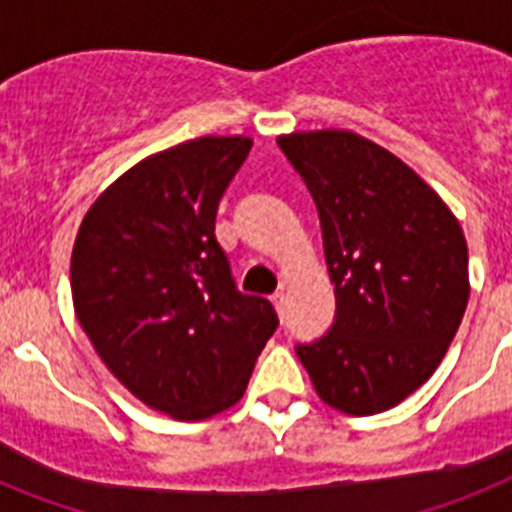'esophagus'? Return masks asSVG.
Instances as JSON below:
<instances>
[{"mask_svg": "<svg viewBox=\"0 0 512 512\" xmlns=\"http://www.w3.org/2000/svg\"><path fill=\"white\" fill-rule=\"evenodd\" d=\"M270 302L276 305V310H281V307H284V292L273 294V297H270Z\"/></svg>", "mask_w": 512, "mask_h": 512, "instance_id": "obj_1", "label": "esophagus"}]
</instances>
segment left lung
<instances>
[{"instance_id": "left-lung-1", "label": "left lung", "mask_w": 512, "mask_h": 512, "mask_svg": "<svg viewBox=\"0 0 512 512\" xmlns=\"http://www.w3.org/2000/svg\"><path fill=\"white\" fill-rule=\"evenodd\" d=\"M318 207L334 323L297 357L326 405L384 413L436 371L468 305V247L439 194L350 131L281 136Z\"/></svg>"}]
</instances>
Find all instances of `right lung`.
<instances>
[{"instance_id":"right-lung-1","label":"right lung","mask_w":512,"mask_h":512,"mask_svg":"<svg viewBox=\"0 0 512 512\" xmlns=\"http://www.w3.org/2000/svg\"><path fill=\"white\" fill-rule=\"evenodd\" d=\"M252 141L202 136L147 157L91 205L70 286L78 323L144 405L202 421L242 400L278 315L236 289L215 215Z\"/></svg>"}]
</instances>
